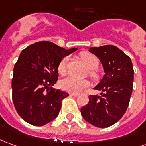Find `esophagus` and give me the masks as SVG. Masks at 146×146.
Wrapping results in <instances>:
<instances>
[{
  "mask_svg": "<svg viewBox=\"0 0 146 146\" xmlns=\"http://www.w3.org/2000/svg\"><path fill=\"white\" fill-rule=\"evenodd\" d=\"M70 96H75V97H76V96H78V95L77 94H76V93H70Z\"/></svg>",
  "mask_w": 146,
  "mask_h": 146,
  "instance_id": "obj_1",
  "label": "esophagus"
}]
</instances>
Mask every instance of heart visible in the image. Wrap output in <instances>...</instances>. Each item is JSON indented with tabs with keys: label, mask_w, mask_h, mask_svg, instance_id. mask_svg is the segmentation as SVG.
<instances>
[{
	"label": "heart",
	"mask_w": 146,
	"mask_h": 146,
	"mask_svg": "<svg viewBox=\"0 0 146 146\" xmlns=\"http://www.w3.org/2000/svg\"><path fill=\"white\" fill-rule=\"evenodd\" d=\"M80 58L83 60L84 62L85 63V65L88 67V69H90V72H89L90 76L94 79L97 78L98 74L94 70L99 66V60L96 58V56H95L93 54H91L89 52H83L80 54ZM69 59L70 58L67 56L64 57L59 63L58 70L61 75H65L66 73ZM89 85H90V82L88 80L77 79L76 77L71 76L66 77L61 82V86L64 90L76 94L87 88Z\"/></svg>",
	"instance_id": "obj_1"
}]
</instances>
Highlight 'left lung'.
I'll use <instances>...</instances> for the list:
<instances>
[{"instance_id": "left-lung-1", "label": "left lung", "mask_w": 146, "mask_h": 146, "mask_svg": "<svg viewBox=\"0 0 146 146\" xmlns=\"http://www.w3.org/2000/svg\"><path fill=\"white\" fill-rule=\"evenodd\" d=\"M99 58L105 75L94 88L100 96L90 95L88 104L80 109L84 120L100 128L112 126L126 111L133 91V69L130 57L112 45L91 47Z\"/></svg>"}]
</instances>
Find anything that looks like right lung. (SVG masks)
I'll list each match as a JSON object with an SVG mask.
<instances>
[{
  "label": "right lung",
  "mask_w": 146,
  "mask_h": 146,
  "mask_svg": "<svg viewBox=\"0 0 146 146\" xmlns=\"http://www.w3.org/2000/svg\"><path fill=\"white\" fill-rule=\"evenodd\" d=\"M76 50L42 41L20 53L13 70L12 88L15 108L25 122L43 126L58 115L62 101L69 94L52 86L58 78L61 60Z\"/></svg>",
  "instance_id": "right-lung-1"
}]
</instances>
